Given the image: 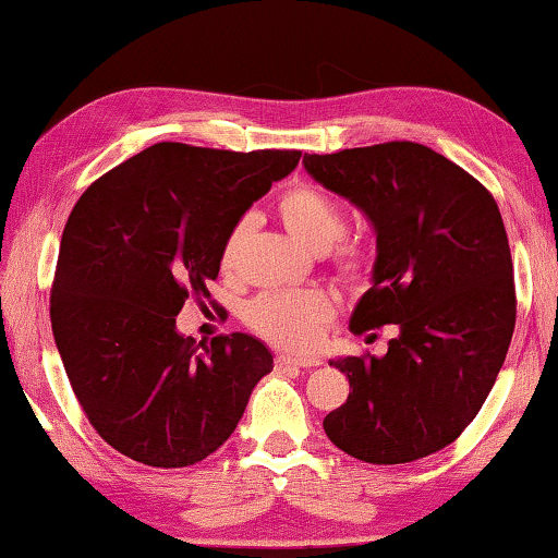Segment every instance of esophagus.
Segmentation results:
<instances>
[{
    "instance_id": "esophagus-1",
    "label": "esophagus",
    "mask_w": 558,
    "mask_h": 558,
    "mask_svg": "<svg viewBox=\"0 0 558 558\" xmlns=\"http://www.w3.org/2000/svg\"><path fill=\"white\" fill-rule=\"evenodd\" d=\"M278 366H300V369H310V366H319L323 359L315 354H278Z\"/></svg>"
}]
</instances>
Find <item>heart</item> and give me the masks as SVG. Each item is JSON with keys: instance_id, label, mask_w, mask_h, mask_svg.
I'll return each mask as SVG.
<instances>
[{"instance_id": "b5f03b06", "label": "heart", "mask_w": 558, "mask_h": 558, "mask_svg": "<svg viewBox=\"0 0 558 558\" xmlns=\"http://www.w3.org/2000/svg\"><path fill=\"white\" fill-rule=\"evenodd\" d=\"M280 214L288 231L313 251H327L329 245H335L342 239L347 226L342 206L315 186H302L290 192L280 204ZM248 233L251 221L241 219L226 235L221 248V266L226 270L235 268ZM332 315V298L319 288L266 292V295L253 300L248 307V323L258 335L292 349L313 347Z\"/></svg>"}]
</instances>
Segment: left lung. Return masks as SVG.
Returning a JSON list of instances; mask_svg holds the SVG:
<instances>
[{
	"label": "left lung",
	"instance_id": "left-lung-1",
	"mask_svg": "<svg viewBox=\"0 0 558 558\" xmlns=\"http://www.w3.org/2000/svg\"><path fill=\"white\" fill-rule=\"evenodd\" d=\"M305 172L374 226L372 288L349 329L396 325L384 356L329 359L347 401L323 426L339 450L399 465L450 446L483 409L514 332L507 231L493 194L426 145L305 155Z\"/></svg>",
	"mask_w": 558,
	"mask_h": 558
}]
</instances>
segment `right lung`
<instances>
[{
  "instance_id": "right-lung-1",
  "label": "right lung",
  "mask_w": 558,
  "mask_h": 558,
  "mask_svg": "<svg viewBox=\"0 0 558 558\" xmlns=\"http://www.w3.org/2000/svg\"><path fill=\"white\" fill-rule=\"evenodd\" d=\"M298 149L159 143L93 182L63 229L51 327L98 436L149 468H186L239 426L272 354L251 335L194 347L184 300L209 295L229 231L300 162Z\"/></svg>"
}]
</instances>
